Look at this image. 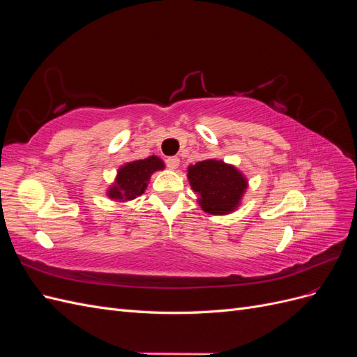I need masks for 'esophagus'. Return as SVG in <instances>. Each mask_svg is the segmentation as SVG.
I'll list each match as a JSON object with an SVG mask.
<instances>
[{"label": "esophagus", "instance_id": "34e87169", "mask_svg": "<svg viewBox=\"0 0 357 357\" xmlns=\"http://www.w3.org/2000/svg\"><path fill=\"white\" fill-rule=\"evenodd\" d=\"M165 164H167V167L169 169H176L178 167V164H180V159L177 156H171V158H167Z\"/></svg>", "mask_w": 357, "mask_h": 357}]
</instances>
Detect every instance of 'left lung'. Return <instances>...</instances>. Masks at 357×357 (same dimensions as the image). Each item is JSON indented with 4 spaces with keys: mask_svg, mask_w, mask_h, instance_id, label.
Segmentation results:
<instances>
[{
    "mask_svg": "<svg viewBox=\"0 0 357 357\" xmlns=\"http://www.w3.org/2000/svg\"><path fill=\"white\" fill-rule=\"evenodd\" d=\"M188 178L205 213L229 214L240 205L247 180L235 167L223 160L207 159L188 168Z\"/></svg>",
    "mask_w": 357,
    "mask_h": 357,
    "instance_id": "1",
    "label": "left lung"
}]
</instances>
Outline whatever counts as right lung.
<instances>
[{"label": "right lung", "mask_w": 357, "mask_h": 357, "mask_svg": "<svg viewBox=\"0 0 357 357\" xmlns=\"http://www.w3.org/2000/svg\"><path fill=\"white\" fill-rule=\"evenodd\" d=\"M158 169H164V162L158 156H149L146 159L125 164L119 168L114 185L107 190V195L121 202L135 199L137 197L143 195L150 176Z\"/></svg>", "instance_id": "1"}]
</instances>
